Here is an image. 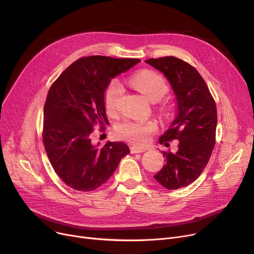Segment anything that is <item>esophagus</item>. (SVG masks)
Masks as SVG:
<instances>
[{
  "label": "esophagus",
  "instance_id": "34e87169",
  "mask_svg": "<svg viewBox=\"0 0 254 254\" xmlns=\"http://www.w3.org/2000/svg\"><path fill=\"white\" fill-rule=\"evenodd\" d=\"M146 150H147V148L139 147V146H131V147H130V152L131 153H140V152H144Z\"/></svg>",
  "mask_w": 254,
  "mask_h": 254
}]
</instances>
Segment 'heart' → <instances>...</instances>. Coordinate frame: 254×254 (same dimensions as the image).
<instances>
[{
	"instance_id": "heart-1",
	"label": "heart",
	"mask_w": 254,
	"mask_h": 254,
	"mask_svg": "<svg viewBox=\"0 0 254 254\" xmlns=\"http://www.w3.org/2000/svg\"><path fill=\"white\" fill-rule=\"evenodd\" d=\"M129 83L142 95L151 102L161 100L169 89L165 78L154 71L142 70L129 78ZM124 92V86L118 80L113 79L107 85L104 92V104L106 110L113 112L117 102ZM155 129V125L151 122H138V120H125L116 128L117 137L134 144H144L149 135Z\"/></svg>"
}]
</instances>
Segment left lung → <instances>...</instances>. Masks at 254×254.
I'll return each mask as SVG.
<instances>
[{"mask_svg": "<svg viewBox=\"0 0 254 254\" xmlns=\"http://www.w3.org/2000/svg\"><path fill=\"white\" fill-rule=\"evenodd\" d=\"M162 72L174 92L177 104L175 119L159 138L178 140L176 152L163 151L166 165L153 177L168 190L192 183L202 174L215 145L217 110L203 77L190 64L175 57L145 61Z\"/></svg>", "mask_w": 254, "mask_h": 254, "instance_id": "1", "label": "left lung"}]
</instances>
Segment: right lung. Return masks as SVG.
Returning a JSON list of instances; mask_svg holds the SVG:
<instances>
[{"label":"right lung","mask_w":254,"mask_h":254,"mask_svg":"<svg viewBox=\"0 0 254 254\" xmlns=\"http://www.w3.org/2000/svg\"><path fill=\"white\" fill-rule=\"evenodd\" d=\"M139 62L103 56L81 58L51 85L44 105L43 143L52 168L71 189H99L129 153L123 142L95 145L90 135L96 124H109L104 104L107 85Z\"/></svg>","instance_id":"add662e5"}]
</instances>
